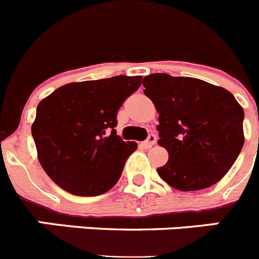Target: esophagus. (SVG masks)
Instances as JSON below:
<instances>
[{
    "mask_svg": "<svg viewBox=\"0 0 259 259\" xmlns=\"http://www.w3.org/2000/svg\"><path fill=\"white\" fill-rule=\"evenodd\" d=\"M155 143H157V137H155L154 135H150V136L148 137V140L141 143V145H143V148H145V149H149V148H152Z\"/></svg>",
    "mask_w": 259,
    "mask_h": 259,
    "instance_id": "34e87169",
    "label": "esophagus"
}]
</instances>
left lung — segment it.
<instances>
[{
  "label": "left lung",
  "mask_w": 259,
  "mask_h": 259,
  "mask_svg": "<svg viewBox=\"0 0 259 259\" xmlns=\"http://www.w3.org/2000/svg\"><path fill=\"white\" fill-rule=\"evenodd\" d=\"M144 93L159 116L158 145L168 161L161 179L178 191L209 188L230 171L244 145V110L231 92L196 77L152 74Z\"/></svg>",
  "instance_id": "1"
}]
</instances>
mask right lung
Returning a JSON list of instances; mask_svg holds the SVG:
<instances>
[{"mask_svg":"<svg viewBox=\"0 0 259 259\" xmlns=\"http://www.w3.org/2000/svg\"><path fill=\"white\" fill-rule=\"evenodd\" d=\"M141 79L119 75L68 83L41 100L31 131L38 162L58 187L92 197L116 184L137 149L116 135V113Z\"/></svg>","mask_w":259,"mask_h":259,"instance_id":"1","label":"right lung"}]
</instances>
